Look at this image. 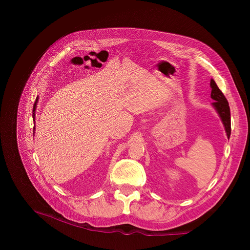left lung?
I'll return each instance as SVG.
<instances>
[{"instance_id": "obj_1", "label": "left lung", "mask_w": 250, "mask_h": 250, "mask_svg": "<svg viewBox=\"0 0 250 250\" xmlns=\"http://www.w3.org/2000/svg\"><path fill=\"white\" fill-rule=\"evenodd\" d=\"M209 85H211V88H212L211 97L212 99L215 100V102H213V106L215 107L218 114L220 115L222 123L225 126L227 137L229 139L231 135V116H230L229 103L213 79L211 80Z\"/></svg>"}]
</instances>
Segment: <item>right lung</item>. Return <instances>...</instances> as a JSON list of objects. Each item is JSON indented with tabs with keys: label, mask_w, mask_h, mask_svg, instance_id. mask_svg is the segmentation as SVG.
I'll return each mask as SVG.
<instances>
[{
	"label": "right lung",
	"mask_w": 250,
	"mask_h": 250,
	"mask_svg": "<svg viewBox=\"0 0 250 250\" xmlns=\"http://www.w3.org/2000/svg\"><path fill=\"white\" fill-rule=\"evenodd\" d=\"M37 100H38V97L36 98V100H35V102H34V105H33V111H32V114H33V120H34V113H35V109H36V103H37Z\"/></svg>",
	"instance_id": "add662e5"
}]
</instances>
